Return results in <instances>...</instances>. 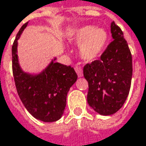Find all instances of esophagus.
Wrapping results in <instances>:
<instances>
[{"instance_id": "34e87169", "label": "esophagus", "mask_w": 146, "mask_h": 146, "mask_svg": "<svg viewBox=\"0 0 146 146\" xmlns=\"http://www.w3.org/2000/svg\"><path fill=\"white\" fill-rule=\"evenodd\" d=\"M75 70H76V72L77 73L78 77H82L83 76V71H82V70L80 68L78 67V66H76Z\"/></svg>"}]
</instances>
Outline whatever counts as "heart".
Listing matches in <instances>:
<instances>
[{"label": "heart", "mask_w": 146, "mask_h": 146, "mask_svg": "<svg viewBox=\"0 0 146 146\" xmlns=\"http://www.w3.org/2000/svg\"><path fill=\"white\" fill-rule=\"evenodd\" d=\"M70 41L80 45L79 54L86 62L96 60L104 52L109 40V35L103 28L87 25L78 28L70 37Z\"/></svg>", "instance_id": "obj_1"}]
</instances>
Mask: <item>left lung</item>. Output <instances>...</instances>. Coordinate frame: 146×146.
Listing matches in <instances>:
<instances>
[{
	"label": "left lung",
	"mask_w": 146,
	"mask_h": 146,
	"mask_svg": "<svg viewBox=\"0 0 146 146\" xmlns=\"http://www.w3.org/2000/svg\"><path fill=\"white\" fill-rule=\"evenodd\" d=\"M113 41L100 60L85 66L88 81L87 102L101 115H110L123 106L129 95L132 78V56L123 32L114 21L110 24Z\"/></svg>",
	"instance_id": "1"
}]
</instances>
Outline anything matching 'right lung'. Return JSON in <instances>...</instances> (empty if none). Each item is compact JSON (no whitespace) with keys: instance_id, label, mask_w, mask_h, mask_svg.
Segmentation results:
<instances>
[{"instance_id":"1","label":"right lung","mask_w":146,"mask_h":146,"mask_svg":"<svg viewBox=\"0 0 146 146\" xmlns=\"http://www.w3.org/2000/svg\"><path fill=\"white\" fill-rule=\"evenodd\" d=\"M28 22L17 33L12 46V70L17 93L28 112L43 122L60 120L66 106L70 88L76 83L77 75L70 66L50 62L38 73H30L21 68L17 54L18 40Z\"/></svg>"}]
</instances>
